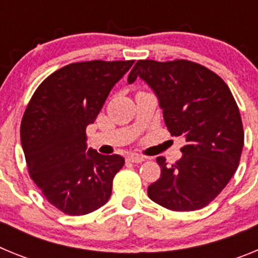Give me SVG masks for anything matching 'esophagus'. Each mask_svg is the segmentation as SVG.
<instances>
[{"instance_id": "1", "label": "esophagus", "mask_w": 258, "mask_h": 258, "mask_svg": "<svg viewBox=\"0 0 258 258\" xmlns=\"http://www.w3.org/2000/svg\"><path fill=\"white\" fill-rule=\"evenodd\" d=\"M127 161H131V163H142V161H145V157L140 156V155H131V156H127Z\"/></svg>"}]
</instances>
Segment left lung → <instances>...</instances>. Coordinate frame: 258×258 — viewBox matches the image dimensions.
<instances>
[{
    "label": "left lung",
    "mask_w": 258,
    "mask_h": 258,
    "mask_svg": "<svg viewBox=\"0 0 258 258\" xmlns=\"http://www.w3.org/2000/svg\"><path fill=\"white\" fill-rule=\"evenodd\" d=\"M145 81L156 95L172 136H182V157L166 165L157 157L160 178L149 198L170 211H197L225 188L239 165L243 124L229 86L220 76L188 60H138L127 83Z\"/></svg>",
    "instance_id": "8db88e82"
}]
</instances>
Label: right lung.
<instances>
[{
    "label": "right lung",
    "instance_id": "add662e5",
    "mask_svg": "<svg viewBox=\"0 0 258 258\" xmlns=\"http://www.w3.org/2000/svg\"><path fill=\"white\" fill-rule=\"evenodd\" d=\"M134 60L72 63L50 75L32 97L20 126L31 178L50 204L70 216L108 202L125 159L88 149L94 124L113 86Z\"/></svg>",
    "mask_w": 258,
    "mask_h": 258
}]
</instances>
